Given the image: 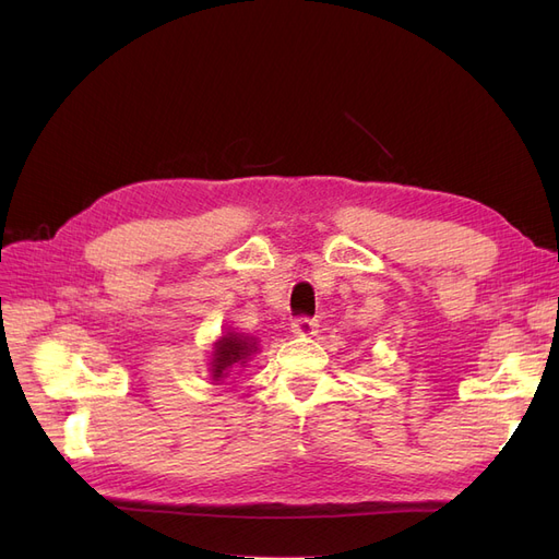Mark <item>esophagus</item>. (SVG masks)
Here are the masks:
<instances>
[{"label": "esophagus", "instance_id": "34e87169", "mask_svg": "<svg viewBox=\"0 0 559 559\" xmlns=\"http://www.w3.org/2000/svg\"><path fill=\"white\" fill-rule=\"evenodd\" d=\"M317 329H319L317 321H314V319H308V317H300V319H296L294 324H292V331H294V335H298V337H310V335L317 333Z\"/></svg>", "mask_w": 559, "mask_h": 559}]
</instances>
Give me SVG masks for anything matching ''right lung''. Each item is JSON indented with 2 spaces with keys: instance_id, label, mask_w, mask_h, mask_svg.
Wrapping results in <instances>:
<instances>
[{
  "instance_id": "obj_1",
  "label": "right lung",
  "mask_w": 559,
  "mask_h": 559,
  "mask_svg": "<svg viewBox=\"0 0 559 559\" xmlns=\"http://www.w3.org/2000/svg\"><path fill=\"white\" fill-rule=\"evenodd\" d=\"M257 352H261L259 337L233 329L222 331V335L212 343L210 352V380L224 382L235 368H245Z\"/></svg>"
}]
</instances>
